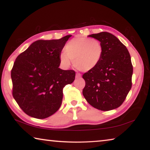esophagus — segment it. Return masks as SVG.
<instances>
[{"label":"esophagus","instance_id":"obj_1","mask_svg":"<svg viewBox=\"0 0 150 150\" xmlns=\"http://www.w3.org/2000/svg\"><path fill=\"white\" fill-rule=\"evenodd\" d=\"M81 75L80 74V73H76V75H75V77L77 79H79V78H81Z\"/></svg>","mask_w":150,"mask_h":150}]
</instances>
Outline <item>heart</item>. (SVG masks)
Returning <instances> with one entry per match:
<instances>
[{
	"label": "heart",
	"instance_id": "1",
	"mask_svg": "<svg viewBox=\"0 0 150 150\" xmlns=\"http://www.w3.org/2000/svg\"><path fill=\"white\" fill-rule=\"evenodd\" d=\"M103 52V45L98 40L77 36L66 44L65 53L61 54L59 59L65 67H69L72 60L77 69L88 71L98 65Z\"/></svg>",
	"mask_w": 150,
	"mask_h": 150
}]
</instances>
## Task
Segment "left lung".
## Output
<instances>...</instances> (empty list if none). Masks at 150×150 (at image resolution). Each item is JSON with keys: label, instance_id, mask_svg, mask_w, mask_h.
Wrapping results in <instances>:
<instances>
[{"label": "left lung", "instance_id": "1", "mask_svg": "<svg viewBox=\"0 0 150 150\" xmlns=\"http://www.w3.org/2000/svg\"><path fill=\"white\" fill-rule=\"evenodd\" d=\"M100 41L103 55L96 67L83 75V95L94 108L113 110L125 100L132 87L133 67L126 47L115 35L106 32L88 35Z\"/></svg>", "mask_w": 150, "mask_h": 150}]
</instances>
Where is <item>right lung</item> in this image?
I'll return each mask as SVG.
<instances>
[{
  "instance_id": "1",
  "label": "right lung",
  "mask_w": 150,
  "mask_h": 150,
  "mask_svg": "<svg viewBox=\"0 0 150 150\" xmlns=\"http://www.w3.org/2000/svg\"><path fill=\"white\" fill-rule=\"evenodd\" d=\"M71 36L37 40L15 60L12 95L31 117L44 119L56 112L62 105L63 88L75 80L74 71L59 68L61 52Z\"/></svg>"
}]
</instances>
